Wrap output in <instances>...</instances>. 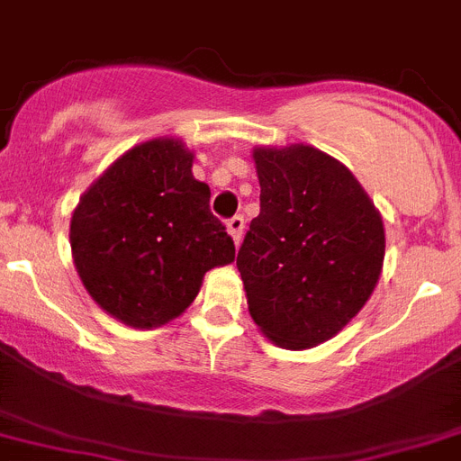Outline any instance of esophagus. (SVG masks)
I'll list each match as a JSON object with an SVG mask.
<instances>
[{
    "label": "esophagus",
    "mask_w": 461,
    "mask_h": 461,
    "mask_svg": "<svg viewBox=\"0 0 461 461\" xmlns=\"http://www.w3.org/2000/svg\"><path fill=\"white\" fill-rule=\"evenodd\" d=\"M243 227H246V221H243V215H231L230 221H227V231L231 234V239H234V243L239 246L240 239H243Z\"/></svg>",
    "instance_id": "esophagus-1"
}]
</instances>
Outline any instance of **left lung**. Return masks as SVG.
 I'll use <instances>...</instances> for the list:
<instances>
[{
    "instance_id": "left-lung-1",
    "label": "left lung",
    "mask_w": 461,
    "mask_h": 461,
    "mask_svg": "<svg viewBox=\"0 0 461 461\" xmlns=\"http://www.w3.org/2000/svg\"><path fill=\"white\" fill-rule=\"evenodd\" d=\"M259 215L236 267L261 333L310 349L358 314L384 264L379 211L354 174L308 144L255 149Z\"/></svg>"
}]
</instances>
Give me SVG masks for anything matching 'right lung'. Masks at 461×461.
Listing matches in <instances>:
<instances>
[{
    "mask_svg": "<svg viewBox=\"0 0 461 461\" xmlns=\"http://www.w3.org/2000/svg\"><path fill=\"white\" fill-rule=\"evenodd\" d=\"M181 140L131 149L82 194L70 250L86 292L112 317L153 329L194 301L209 268L234 261Z\"/></svg>",
    "mask_w": 461,
    "mask_h": 461,
    "instance_id": "add662e5",
    "label": "right lung"
}]
</instances>
